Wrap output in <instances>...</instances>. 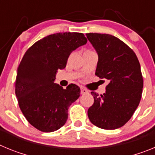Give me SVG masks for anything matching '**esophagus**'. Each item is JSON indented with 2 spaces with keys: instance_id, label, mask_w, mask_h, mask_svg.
Instances as JSON below:
<instances>
[{
  "instance_id": "1",
  "label": "esophagus",
  "mask_w": 155,
  "mask_h": 155,
  "mask_svg": "<svg viewBox=\"0 0 155 155\" xmlns=\"http://www.w3.org/2000/svg\"><path fill=\"white\" fill-rule=\"evenodd\" d=\"M87 93H88V91H87V89H85V88L83 87H81V94H87Z\"/></svg>"
}]
</instances>
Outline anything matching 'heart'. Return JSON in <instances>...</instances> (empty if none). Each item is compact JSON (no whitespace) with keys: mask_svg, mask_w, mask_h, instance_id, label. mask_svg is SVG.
Listing matches in <instances>:
<instances>
[{"mask_svg":"<svg viewBox=\"0 0 155 155\" xmlns=\"http://www.w3.org/2000/svg\"><path fill=\"white\" fill-rule=\"evenodd\" d=\"M86 51H90V50H86Z\"/></svg>","mask_w":155,"mask_h":155,"instance_id":"heart-1","label":"heart"}]
</instances>
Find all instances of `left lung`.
Listing matches in <instances>:
<instances>
[{
    "instance_id": "obj_1",
    "label": "left lung",
    "mask_w": 155,
    "mask_h": 155,
    "mask_svg": "<svg viewBox=\"0 0 155 155\" xmlns=\"http://www.w3.org/2000/svg\"><path fill=\"white\" fill-rule=\"evenodd\" d=\"M98 55L95 75L109 81L106 92L94 91V103L87 110L91 124L104 130L125 125L137 108L143 80L137 57L130 47L109 34L87 33Z\"/></svg>"
}]
</instances>
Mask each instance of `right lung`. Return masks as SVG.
<instances>
[{"instance_id": "add662e5", "label": "right lung", "mask_w": 155, "mask_h": 155, "mask_svg": "<svg viewBox=\"0 0 155 155\" xmlns=\"http://www.w3.org/2000/svg\"><path fill=\"white\" fill-rule=\"evenodd\" d=\"M79 32H59L39 39L28 48L18 68L15 94L28 122L42 132L57 130L65 124L68 108L80 96V87L54 83L59 69H64L70 54L84 45Z\"/></svg>"}]
</instances>
